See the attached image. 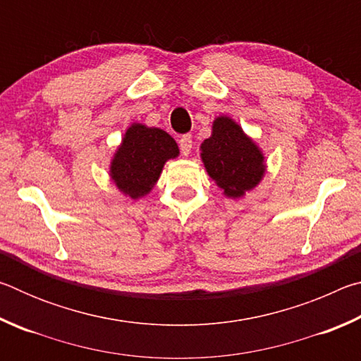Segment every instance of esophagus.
Returning <instances> with one entry per match:
<instances>
[{"instance_id":"34e87169","label":"esophagus","mask_w":361,"mask_h":361,"mask_svg":"<svg viewBox=\"0 0 361 361\" xmlns=\"http://www.w3.org/2000/svg\"><path fill=\"white\" fill-rule=\"evenodd\" d=\"M178 145H180L181 154H183V156H188L189 152H191V149H192V137L189 135V133H186V135H183V137L180 138Z\"/></svg>"}]
</instances>
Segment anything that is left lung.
<instances>
[{"instance_id": "8db88e82", "label": "left lung", "mask_w": 361, "mask_h": 361, "mask_svg": "<svg viewBox=\"0 0 361 361\" xmlns=\"http://www.w3.org/2000/svg\"><path fill=\"white\" fill-rule=\"evenodd\" d=\"M207 172L224 189L228 197H242L253 189L264 175V157L231 118H216L212 137L200 146Z\"/></svg>"}]
</instances>
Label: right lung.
Instances as JSON below:
<instances>
[{
	"label": "right lung",
	"mask_w": 361,
	"mask_h": 361,
	"mask_svg": "<svg viewBox=\"0 0 361 361\" xmlns=\"http://www.w3.org/2000/svg\"><path fill=\"white\" fill-rule=\"evenodd\" d=\"M178 154V146L167 132L132 124L116 151L109 175L119 191L132 199L143 197L156 185L164 164Z\"/></svg>",
	"instance_id": "add662e5"
}]
</instances>
